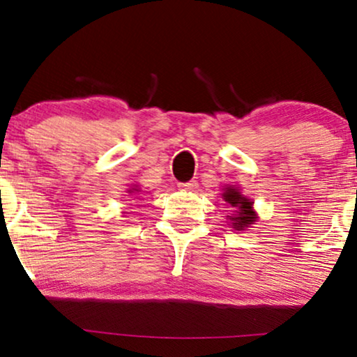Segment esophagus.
I'll return each mask as SVG.
<instances>
[{"mask_svg":"<svg viewBox=\"0 0 357 357\" xmlns=\"http://www.w3.org/2000/svg\"><path fill=\"white\" fill-rule=\"evenodd\" d=\"M178 187H180V190H183V192H195V190L198 188V183H197V180H192V182L180 183Z\"/></svg>","mask_w":357,"mask_h":357,"instance_id":"obj_1","label":"esophagus"}]
</instances>
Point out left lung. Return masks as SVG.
Returning a JSON list of instances; mask_svg holds the SVG:
<instances>
[{
  "label": "left lung",
  "instance_id": "1",
  "mask_svg": "<svg viewBox=\"0 0 357 357\" xmlns=\"http://www.w3.org/2000/svg\"><path fill=\"white\" fill-rule=\"evenodd\" d=\"M221 197L229 206L232 208L227 218V226L234 231L243 232L258 221V213L253 204V199L248 198L238 185H224L221 190Z\"/></svg>",
  "mask_w": 357,
  "mask_h": 357
}]
</instances>
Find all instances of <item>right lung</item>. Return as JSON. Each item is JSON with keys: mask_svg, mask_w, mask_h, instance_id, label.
<instances>
[{"mask_svg": "<svg viewBox=\"0 0 357 357\" xmlns=\"http://www.w3.org/2000/svg\"><path fill=\"white\" fill-rule=\"evenodd\" d=\"M141 195H144L143 188H141V185L138 183H131L128 185V188H126V197L128 198H133V199H138V197Z\"/></svg>", "mask_w": 357, "mask_h": 357, "instance_id": "obj_1", "label": "right lung"}]
</instances>
